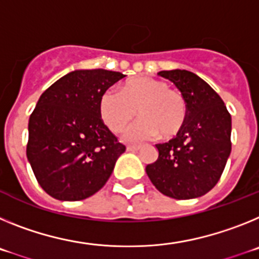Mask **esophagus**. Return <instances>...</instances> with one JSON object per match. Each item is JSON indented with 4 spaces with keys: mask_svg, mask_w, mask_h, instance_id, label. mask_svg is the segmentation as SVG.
Instances as JSON below:
<instances>
[{
    "mask_svg": "<svg viewBox=\"0 0 259 259\" xmlns=\"http://www.w3.org/2000/svg\"><path fill=\"white\" fill-rule=\"evenodd\" d=\"M140 149H141V146H135V145L127 146L128 152H139Z\"/></svg>",
    "mask_w": 259,
    "mask_h": 259,
    "instance_id": "1",
    "label": "esophagus"
}]
</instances>
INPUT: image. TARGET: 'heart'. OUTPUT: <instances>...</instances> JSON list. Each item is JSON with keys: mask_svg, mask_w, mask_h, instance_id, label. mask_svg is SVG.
I'll use <instances>...</instances> for the list:
<instances>
[{"mask_svg": "<svg viewBox=\"0 0 259 259\" xmlns=\"http://www.w3.org/2000/svg\"><path fill=\"white\" fill-rule=\"evenodd\" d=\"M100 114L113 132L124 131L136 114L139 122L128 128L125 139L140 143L159 136L170 140L182 132L187 122V102L180 92L153 77L128 80L120 92L109 89L100 98Z\"/></svg>", "mask_w": 259, "mask_h": 259, "instance_id": "1", "label": "heart"}]
</instances>
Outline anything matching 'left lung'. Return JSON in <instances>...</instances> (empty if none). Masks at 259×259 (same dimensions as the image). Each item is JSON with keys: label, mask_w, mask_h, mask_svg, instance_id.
<instances>
[{"label": "left lung", "mask_w": 259, "mask_h": 259, "mask_svg": "<svg viewBox=\"0 0 259 259\" xmlns=\"http://www.w3.org/2000/svg\"><path fill=\"white\" fill-rule=\"evenodd\" d=\"M187 102V122L168 143L157 144L158 159L146 174L158 191L175 200L206 194L219 182L231 153V114L214 89L187 70L161 71Z\"/></svg>", "instance_id": "obj_1"}]
</instances>
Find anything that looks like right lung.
I'll use <instances>...</instances> for the list:
<instances>
[{"label": "right lung", "instance_id": "obj_1", "mask_svg": "<svg viewBox=\"0 0 259 259\" xmlns=\"http://www.w3.org/2000/svg\"><path fill=\"white\" fill-rule=\"evenodd\" d=\"M123 77L102 68L76 70L38 98L29 116L27 158L49 196L84 200L109 180L125 146L101 119L100 98Z\"/></svg>", "mask_w": 259, "mask_h": 259}]
</instances>
